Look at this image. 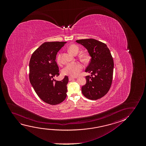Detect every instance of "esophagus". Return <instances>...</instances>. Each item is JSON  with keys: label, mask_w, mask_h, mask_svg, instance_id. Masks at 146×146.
Returning <instances> with one entry per match:
<instances>
[{"label": "esophagus", "mask_w": 146, "mask_h": 146, "mask_svg": "<svg viewBox=\"0 0 146 146\" xmlns=\"http://www.w3.org/2000/svg\"><path fill=\"white\" fill-rule=\"evenodd\" d=\"M74 80V78H72V77H69V81H72V80Z\"/></svg>", "instance_id": "obj_1"}]
</instances>
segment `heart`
Instances as JSON below:
<instances>
[{
    "instance_id": "obj_1",
    "label": "heart",
    "mask_w": 146,
    "mask_h": 146,
    "mask_svg": "<svg viewBox=\"0 0 146 146\" xmlns=\"http://www.w3.org/2000/svg\"><path fill=\"white\" fill-rule=\"evenodd\" d=\"M68 51L71 54L76 55L79 51V48L76 45H71L68 48ZM57 62L58 64L61 62V55L58 54L57 57ZM83 69V66L79 63H73L67 65L62 70V74L64 75L75 77L78 75Z\"/></svg>"
}]
</instances>
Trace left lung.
Listing matches in <instances>:
<instances>
[{
	"label": "left lung",
	"mask_w": 146,
	"mask_h": 146,
	"mask_svg": "<svg viewBox=\"0 0 146 146\" xmlns=\"http://www.w3.org/2000/svg\"><path fill=\"white\" fill-rule=\"evenodd\" d=\"M88 50L91 59L85 72L86 83L82 87V94L90 100H97L105 96L112 84L114 61L106 44L94 39L76 40Z\"/></svg>",
	"instance_id": "1"
}]
</instances>
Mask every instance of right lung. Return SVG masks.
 Returning a JSON list of instances; mask_svg holds the SVG:
<instances>
[{
  "instance_id": "right-lung-1",
  "label": "right lung",
  "mask_w": 146,
  "mask_h": 146,
  "mask_svg": "<svg viewBox=\"0 0 146 146\" xmlns=\"http://www.w3.org/2000/svg\"><path fill=\"white\" fill-rule=\"evenodd\" d=\"M66 42H45L32 54L29 62V80L37 95L47 104L57 105L66 98L68 76L54 80L59 75L56 55Z\"/></svg>"
}]
</instances>
